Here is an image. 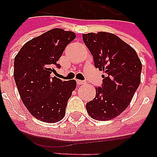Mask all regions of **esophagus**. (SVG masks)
Returning a JSON list of instances; mask_svg holds the SVG:
<instances>
[{"label":"esophagus","instance_id":"esophagus-1","mask_svg":"<svg viewBox=\"0 0 157 157\" xmlns=\"http://www.w3.org/2000/svg\"><path fill=\"white\" fill-rule=\"evenodd\" d=\"M76 82H77V83L78 85H82V84H84V83H85V81H82V80H77Z\"/></svg>","mask_w":157,"mask_h":157}]
</instances>
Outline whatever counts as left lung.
<instances>
[{"instance_id": "8db88e82", "label": "left lung", "mask_w": 157, "mask_h": 157, "mask_svg": "<svg viewBox=\"0 0 157 157\" xmlns=\"http://www.w3.org/2000/svg\"><path fill=\"white\" fill-rule=\"evenodd\" d=\"M83 40L94 57L95 68L104 72L96 96L87 102L92 118L113 119L128 108L141 82L142 65L135 49L118 36L107 32L83 35Z\"/></svg>"}]
</instances>
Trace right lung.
<instances>
[{
	"instance_id": "obj_1",
	"label": "right lung",
	"mask_w": 157,
	"mask_h": 157,
	"mask_svg": "<svg viewBox=\"0 0 157 157\" xmlns=\"http://www.w3.org/2000/svg\"><path fill=\"white\" fill-rule=\"evenodd\" d=\"M76 35L62 29H50L28 41L14 61V78L22 102L35 118L44 122H59L76 81L50 77L59 59Z\"/></svg>"
}]
</instances>
